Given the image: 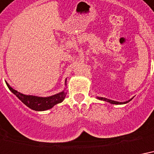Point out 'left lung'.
I'll use <instances>...</instances> for the list:
<instances>
[{"label": "left lung", "mask_w": 154, "mask_h": 154, "mask_svg": "<svg viewBox=\"0 0 154 154\" xmlns=\"http://www.w3.org/2000/svg\"><path fill=\"white\" fill-rule=\"evenodd\" d=\"M97 99L100 100H103V101H106V102H108V103H112V104H125V103H128L129 101H131L132 100H133V98H132L130 99V100H128V101H125V102H118V101L112 100H109V99H107V98H103V97H97Z\"/></svg>", "instance_id": "left-lung-1"}]
</instances>
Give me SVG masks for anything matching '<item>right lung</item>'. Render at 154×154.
<instances>
[{
    "mask_svg": "<svg viewBox=\"0 0 154 154\" xmlns=\"http://www.w3.org/2000/svg\"><path fill=\"white\" fill-rule=\"evenodd\" d=\"M8 88L20 100L26 104L28 108H31L34 111H46L52 108L57 103H59L64 100L66 97V92L64 89L63 91L55 95L47 97H41V96H30V95H25L19 92L17 90L11 88L7 82H5ZM65 85H66V79L65 80Z\"/></svg>",
    "mask_w": 154,
    "mask_h": 154,
    "instance_id": "right-lung-1",
    "label": "right lung"
}]
</instances>
